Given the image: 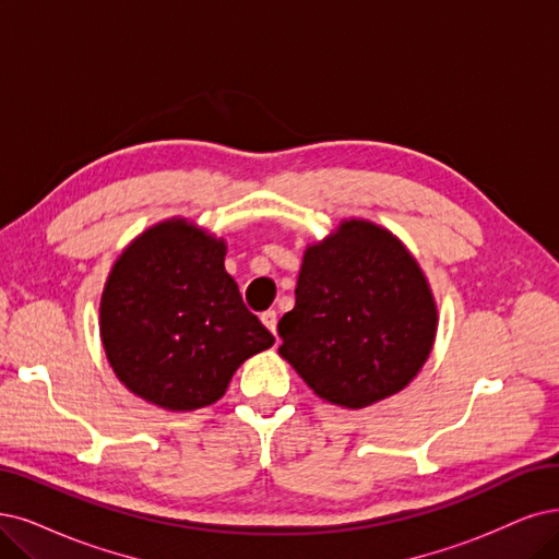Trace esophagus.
I'll return each mask as SVG.
<instances>
[{"mask_svg":"<svg viewBox=\"0 0 559 559\" xmlns=\"http://www.w3.org/2000/svg\"><path fill=\"white\" fill-rule=\"evenodd\" d=\"M260 320H262V324L269 329V332H272V334L276 336V322H278L276 311H272V308H269V311H264V313L260 316Z\"/></svg>","mask_w":559,"mask_h":559,"instance_id":"34e87169","label":"esophagus"}]
</instances>
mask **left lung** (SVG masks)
<instances>
[{
    "instance_id": "1",
    "label": "left lung",
    "mask_w": 559,
    "mask_h": 559,
    "mask_svg": "<svg viewBox=\"0 0 559 559\" xmlns=\"http://www.w3.org/2000/svg\"><path fill=\"white\" fill-rule=\"evenodd\" d=\"M278 353L322 401L366 407L426 364L438 308L417 260L384 227L349 218L306 248Z\"/></svg>"
}]
</instances>
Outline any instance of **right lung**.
Returning a JSON list of instances; mask_svg holds the SVG:
<instances>
[{
	"instance_id": "right-lung-1",
	"label": "right lung",
	"mask_w": 559,
	"mask_h": 559,
	"mask_svg": "<svg viewBox=\"0 0 559 559\" xmlns=\"http://www.w3.org/2000/svg\"><path fill=\"white\" fill-rule=\"evenodd\" d=\"M225 241L163 221L119 255L100 297V341L117 378L165 409L216 403L274 336L225 272Z\"/></svg>"
}]
</instances>
